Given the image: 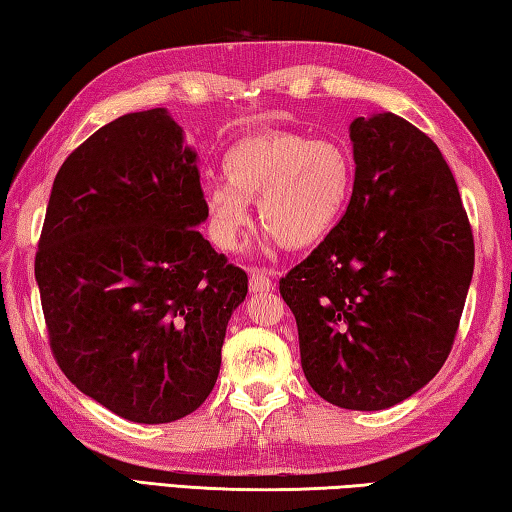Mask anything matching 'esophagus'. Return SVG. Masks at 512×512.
Listing matches in <instances>:
<instances>
[{"instance_id":"34e87169","label":"esophagus","mask_w":512,"mask_h":512,"mask_svg":"<svg viewBox=\"0 0 512 512\" xmlns=\"http://www.w3.org/2000/svg\"><path fill=\"white\" fill-rule=\"evenodd\" d=\"M272 276H274V274H270V272L258 270V267H251V272H249V290L254 292V294L274 290Z\"/></svg>"}]
</instances>
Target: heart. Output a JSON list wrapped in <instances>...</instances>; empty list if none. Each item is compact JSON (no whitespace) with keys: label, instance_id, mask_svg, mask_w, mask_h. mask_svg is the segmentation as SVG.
<instances>
[{"label":"heart","instance_id":"obj_1","mask_svg":"<svg viewBox=\"0 0 512 512\" xmlns=\"http://www.w3.org/2000/svg\"><path fill=\"white\" fill-rule=\"evenodd\" d=\"M222 177L202 188V209L213 242L236 249L251 220H258L288 249L324 240L351 195L353 168L342 146L292 132L240 139L224 152Z\"/></svg>","mask_w":512,"mask_h":512}]
</instances>
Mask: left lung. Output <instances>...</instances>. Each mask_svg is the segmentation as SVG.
<instances>
[{
	"label": "left lung",
	"instance_id": "8db88e82",
	"mask_svg": "<svg viewBox=\"0 0 512 512\" xmlns=\"http://www.w3.org/2000/svg\"><path fill=\"white\" fill-rule=\"evenodd\" d=\"M351 202L281 279L306 380L330 405L389 409L441 371L474 272L459 186L436 143L391 112L351 123Z\"/></svg>",
	"mask_w": 512,
	"mask_h": 512
}]
</instances>
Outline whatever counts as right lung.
<instances>
[{
  "label": "right lung",
  "instance_id": "add662e5",
  "mask_svg": "<svg viewBox=\"0 0 512 512\" xmlns=\"http://www.w3.org/2000/svg\"><path fill=\"white\" fill-rule=\"evenodd\" d=\"M197 152L164 107L103 125L53 179L35 254L49 344L85 396L132 423L202 405L247 274L195 227Z\"/></svg>",
  "mask_w": 512,
  "mask_h": 512
}]
</instances>
